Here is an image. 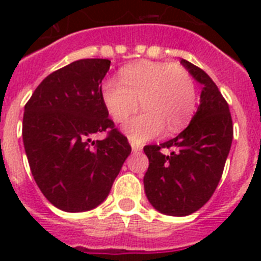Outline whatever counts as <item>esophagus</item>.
<instances>
[{"mask_svg": "<svg viewBox=\"0 0 261 261\" xmlns=\"http://www.w3.org/2000/svg\"><path fill=\"white\" fill-rule=\"evenodd\" d=\"M131 149H133V151H134V153H138V151L142 150V146H141V145H138V143L131 142Z\"/></svg>", "mask_w": 261, "mask_h": 261, "instance_id": "1", "label": "esophagus"}]
</instances>
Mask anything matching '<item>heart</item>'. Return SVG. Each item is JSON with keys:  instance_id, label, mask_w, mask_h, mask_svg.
I'll use <instances>...</instances> for the list:
<instances>
[{"instance_id": "1", "label": "heart", "mask_w": 261, "mask_h": 261, "mask_svg": "<svg viewBox=\"0 0 261 261\" xmlns=\"http://www.w3.org/2000/svg\"><path fill=\"white\" fill-rule=\"evenodd\" d=\"M101 98L115 122L130 118L139 107L142 112L124 126L131 141L143 142L159 135L174 134L187 126L196 107V88L191 74L180 65L141 61L123 67L119 81L101 84Z\"/></svg>"}]
</instances>
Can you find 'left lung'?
<instances>
[{
  "label": "left lung",
  "mask_w": 261,
  "mask_h": 261,
  "mask_svg": "<svg viewBox=\"0 0 261 261\" xmlns=\"http://www.w3.org/2000/svg\"><path fill=\"white\" fill-rule=\"evenodd\" d=\"M182 66L202 84L200 104L186 130L161 145L143 147L149 168L143 186L155 210L186 217L208 202L222 176L233 141L226 100L207 73L181 59ZM161 148L171 153L164 155Z\"/></svg>",
  "instance_id": "left-lung-1"
}]
</instances>
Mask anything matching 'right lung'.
Returning a JSON list of instances; mask_svg holds the SVG:
<instances>
[{
  "mask_svg": "<svg viewBox=\"0 0 261 261\" xmlns=\"http://www.w3.org/2000/svg\"><path fill=\"white\" fill-rule=\"evenodd\" d=\"M108 59H80L39 84L24 108L22 142L35 181L47 200L67 213L106 200L131 153L108 118L101 81ZM108 130L102 141L94 134Z\"/></svg>",
  "mask_w": 261,
  "mask_h": 261,
  "instance_id": "obj_1",
  "label": "right lung"
}]
</instances>
